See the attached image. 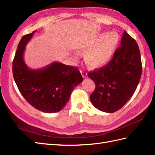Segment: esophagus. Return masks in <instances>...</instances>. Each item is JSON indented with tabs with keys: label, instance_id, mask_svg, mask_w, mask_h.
<instances>
[{
	"label": "esophagus",
	"instance_id": "obj_1",
	"mask_svg": "<svg viewBox=\"0 0 155 155\" xmlns=\"http://www.w3.org/2000/svg\"><path fill=\"white\" fill-rule=\"evenodd\" d=\"M81 74H82V76L83 78H86L87 76H88V73H87L86 71L84 69H82L81 71Z\"/></svg>",
	"mask_w": 155,
	"mask_h": 155
}]
</instances>
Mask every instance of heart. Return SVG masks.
Instances as JSON below:
<instances>
[{"instance_id": "1", "label": "heart", "mask_w": 155, "mask_h": 155, "mask_svg": "<svg viewBox=\"0 0 155 155\" xmlns=\"http://www.w3.org/2000/svg\"><path fill=\"white\" fill-rule=\"evenodd\" d=\"M120 38L116 32L103 33L82 45L81 48L86 53V61L93 67L100 68L110 61L115 54ZM74 52V55H78Z\"/></svg>"}]
</instances>
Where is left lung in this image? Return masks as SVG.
<instances>
[{
  "instance_id": "8db88e82",
  "label": "left lung",
  "mask_w": 155,
  "mask_h": 155,
  "mask_svg": "<svg viewBox=\"0 0 155 155\" xmlns=\"http://www.w3.org/2000/svg\"><path fill=\"white\" fill-rule=\"evenodd\" d=\"M142 65L136 41L124 31L120 46L105 67L90 72L88 76L96 84L90 101L103 112L112 113L121 109L136 91Z\"/></svg>"
}]
</instances>
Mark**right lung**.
<instances>
[{"mask_svg": "<svg viewBox=\"0 0 155 155\" xmlns=\"http://www.w3.org/2000/svg\"><path fill=\"white\" fill-rule=\"evenodd\" d=\"M37 31L23 36L18 46L12 64L14 78L19 92L35 109L46 113L65 107L71 93L83 81L76 67L53 62L38 69H31L23 55L27 44Z\"/></svg>", "mask_w": 155, "mask_h": 155, "instance_id": "obj_1", "label": "right lung"}]
</instances>
